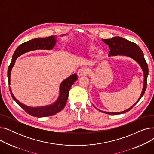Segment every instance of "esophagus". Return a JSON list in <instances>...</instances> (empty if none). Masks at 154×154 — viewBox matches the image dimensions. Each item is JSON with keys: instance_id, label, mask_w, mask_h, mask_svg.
Here are the masks:
<instances>
[{"instance_id": "esophagus-1", "label": "esophagus", "mask_w": 154, "mask_h": 154, "mask_svg": "<svg viewBox=\"0 0 154 154\" xmlns=\"http://www.w3.org/2000/svg\"><path fill=\"white\" fill-rule=\"evenodd\" d=\"M88 73V70L85 67H82L78 70L77 71V75L79 77H82L83 75H86Z\"/></svg>"}]
</instances>
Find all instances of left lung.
Returning <instances> with one entry per match:
<instances>
[{
	"label": "left lung",
	"mask_w": 154,
	"mask_h": 154,
	"mask_svg": "<svg viewBox=\"0 0 154 154\" xmlns=\"http://www.w3.org/2000/svg\"><path fill=\"white\" fill-rule=\"evenodd\" d=\"M102 41L109 45L110 48V52L109 54V57L111 56H117V55H123L127 56L128 57H130L134 59L137 63H138L141 67L143 73V85L142 91L140 94V97L137 101L128 109L119 112H105L97 109L101 112L106 113L107 114L111 115H117L125 113L132 109L135 105L138 102L142 97L143 95L145 90L147 87V76L149 74V69L148 65L145 60L143 54L140 49V48L136 44L129 41L122 37H114L109 39H102Z\"/></svg>",
	"instance_id": "obj_1"
}]
</instances>
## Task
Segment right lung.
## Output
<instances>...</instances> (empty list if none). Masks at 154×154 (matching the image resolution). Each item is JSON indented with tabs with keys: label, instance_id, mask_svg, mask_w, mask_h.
I'll use <instances>...</instances> for the list:
<instances>
[{
	"label": "right lung",
	"instance_id": "right-lung-1",
	"mask_svg": "<svg viewBox=\"0 0 154 154\" xmlns=\"http://www.w3.org/2000/svg\"><path fill=\"white\" fill-rule=\"evenodd\" d=\"M56 36H51L45 38H36L24 42L20 45L15 50L13 56L11 63L8 68L7 76L9 79V84H11V74L15 60L20 55L26 52L35 50H52L54 47L57 39ZM77 80L76 74H73L67 79H64L60 84L59 88V95L56 101L48 105V106L41 107H29L19 101L15 97L12 92L11 87L9 90L13 99L17 102L19 106L25 110L27 114L36 117H44L55 115L57 113L61 111L66 106L67 101L69 90L71 86Z\"/></svg>",
	"mask_w": 154,
	"mask_h": 154
}]
</instances>
